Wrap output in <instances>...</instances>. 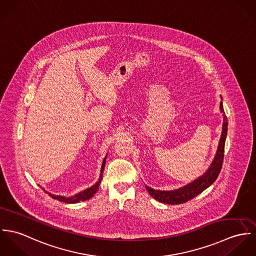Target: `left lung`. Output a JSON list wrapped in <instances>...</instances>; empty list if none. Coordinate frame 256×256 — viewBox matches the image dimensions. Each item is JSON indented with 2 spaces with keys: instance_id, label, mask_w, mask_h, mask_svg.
Segmentation results:
<instances>
[{
  "instance_id": "left-lung-1",
  "label": "left lung",
  "mask_w": 256,
  "mask_h": 256,
  "mask_svg": "<svg viewBox=\"0 0 256 256\" xmlns=\"http://www.w3.org/2000/svg\"><path fill=\"white\" fill-rule=\"evenodd\" d=\"M220 110L224 114L222 131V135H220V139L217 154H216L214 160H213L212 164L210 166L209 170L195 182L184 186L182 188H180L178 190L160 191V190H154V189H152V188L146 186V189L148 190V194L152 198H154L158 202L166 203V204H172V205L183 204V203L188 202L189 200L193 199L197 195H199L201 192H203L205 189H207L211 184L215 182V180L219 176L222 160H224V142H226V132H228V118L224 114L222 102L220 104Z\"/></svg>"
}]
</instances>
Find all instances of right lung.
<instances>
[{
    "instance_id": "right-lung-1",
    "label": "right lung",
    "mask_w": 256,
    "mask_h": 256,
    "mask_svg": "<svg viewBox=\"0 0 256 256\" xmlns=\"http://www.w3.org/2000/svg\"><path fill=\"white\" fill-rule=\"evenodd\" d=\"M106 156L104 158V162H102V170H100V180L98 182L96 183L94 186L78 193L76 195H74L73 197H70V198H66V197H63V196H57V195H53L51 193H48L50 197H52L53 199H56L58 201H61V202H65V203H78L80 201H86L90 198H92L96 192L98 190V187L100 185L102 182V174H104V166H106Z\"/></svg>"
}]
</instances>
